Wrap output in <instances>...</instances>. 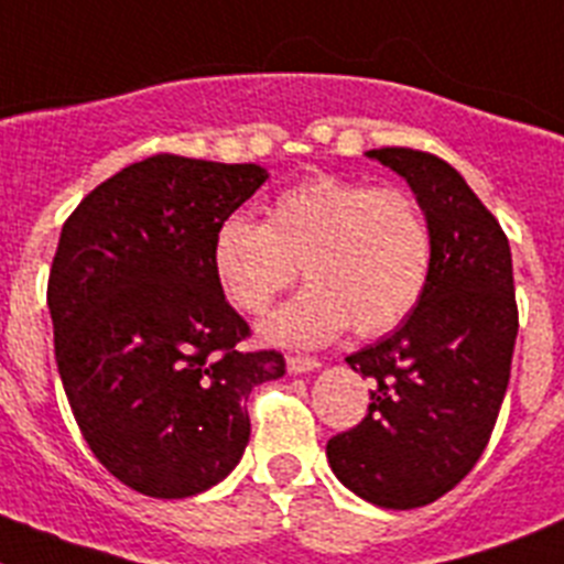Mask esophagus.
<instances>
[{
    "label": "esophagus",
    "mask_w": 564,
    "mask_h": 564,
    "mask_svg": "<svg viewBox=\"0 0 564 564\" xmlns=\"http://www.w3.org/2000/svg\"><path fill=\"white\" fill-rule=\"evenodd\" d=\"M322 364H318V358H307V356H288V372H293V376H302V372H313L318 370Z\"/></svg>",
    "instance_id": "obj_1"
}]
</instances>
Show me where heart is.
I'll return each instance as SVG.
<instances>
[{
	"mask_svg": "<svg viewBox=\"0 0 564 564\" xmlns=\"http://www.w3.org/2000/svg\"><path fill=\"white\" fill-rule=\"evenodd\" d=\"M212 262L228 302L248 316H262L302 268L311 288L262 333L316 347L350 325L358 336L401 325L430 288L435 237L412 194L322 174L276 194L268 223L226 217L214 231Z\"/></svg>",
	"mask_w": 564,
	"mask_h": 564,
	"instance_id": "b5f03b06",
	"label": "heart"
}]
</instances>
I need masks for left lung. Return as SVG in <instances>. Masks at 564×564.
I'll return each mask as SVG.
<instances>
[{"label": "left lung", "instance_id": "8db88e82", "mask_svg": "<svg viewBox=\"0 0 564 564\" xmlns=\"http://www.w3.org/2000/svg\"><path fill=\"white\" fill-rule=\"evenodd\" d=\"M401 174L430 217L435 265L415 311L347 356L372 378L367 415L327 441L333 475L372 506L421 508L475 468L486 449L517 341L511 248L460 172L430 152L370 149Z\"/></svg>", "mask_w": 564, "mask_h": 564}]
</instances>
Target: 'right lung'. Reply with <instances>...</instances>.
<instances>
[{
  "label": "right lung",
  "instance_id": "right-lung-1",
  "mask_svg": "<svg viewBox=\"0 0 564 564\" xmlns=\"http://www.w3.org/2000/svg\"><path fill=\"white\" fill-rule=\"evenodd\" d=\"M268 181L257 163L152 154L96 186L67 217L50 268L56 364L78 430L109 475L158 500L231 475L251 437L246 401L285 376L246 352L214 231Z\"/></svg>",
  "mask_w": 564,
  "mask_h": 564
}]
</instances>
